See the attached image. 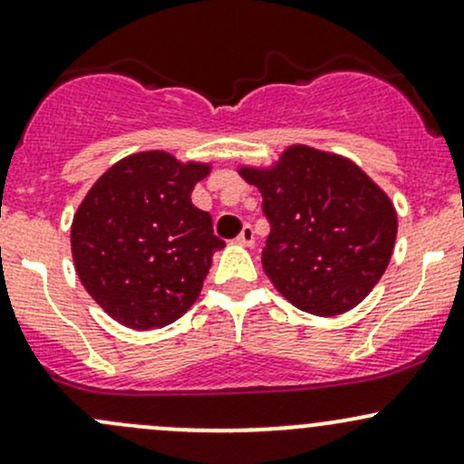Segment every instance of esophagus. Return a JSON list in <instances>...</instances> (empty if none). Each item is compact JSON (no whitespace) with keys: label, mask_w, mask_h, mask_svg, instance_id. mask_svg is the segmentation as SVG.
Returning <instances> with one entry per match:
<instances>
[{"label":"esophagus","mask_w":464,"mask_h":464,"mask_svg":"<svg viewBox=\"0 0 464 464\" xmlns=\"http://www.w3.org/2000/svg\"><path fill=\"white\" fill-rule=\"evenodd\" d=\"M237 243H238V246L252 247L254 246V227L252 226H243L241 234L237 237Z\"/></svg>","instance_id":"esophagus-1"}]
</instances>
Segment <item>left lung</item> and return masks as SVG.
Segmentation results:
<instances>
[{
    "label": "left lung",
    "instance_id": "1",
    "mask_svg": "<svg viewBox=\"0 0 464 464\" xmlns=\"http://www.w3.org/2000/svg\"><path fill=\"white\" fill-rule=\"evenodd\" d=\"M263 197L270 237L263 270L303 312L336 316L381 281L396 241L390 197L356 163L290 146L272 168H238Z\"/></svg>",
    "mask_w": 464,
    "mask_h": 464
}]
</instances>
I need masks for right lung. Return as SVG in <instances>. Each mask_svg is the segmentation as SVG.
<instances>
[{
    "label": "right lung",
    "mask_w": 464,
    "mask_h": 464,
    "mask_svg": "<svg viewBox=\"0 0 464 464\" xmlns=\"http://www.w3.org/2000/svg\"><path fill=\"white\" fill-rule=\"evenodd\" d=\"M208 163L163 150L117 161L72 218L74 270L108 316L132 330L170 325L192 307L226 243L190 194Z\"/></svg>",
    "instance_id": "obj_1"
}]
</instances>
